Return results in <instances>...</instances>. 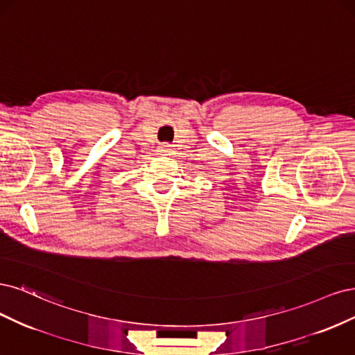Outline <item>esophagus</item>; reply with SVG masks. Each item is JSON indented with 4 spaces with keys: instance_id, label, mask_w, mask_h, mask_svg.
<instances>
[{
    "instance_id": "1",
    "label": "esophagus",
    "mask_w": 355,
    "mask_h": 355,
    "mask_svg": "<svg viewBox=\"0 0 355 355\" xmlns=\"http://www.w3.org/2000/svg\"><path fill=\"white\" fill-rule=\"evenodd\" d=\"M171 148H173V146L168 144V143H162L161 146H159V152H161L162 155H166L171 152Z\"/></svg>"
}]
</instances>
